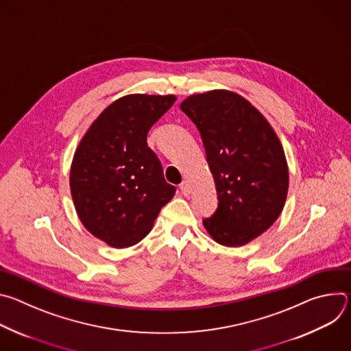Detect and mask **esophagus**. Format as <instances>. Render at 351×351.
I'll list each match as a JSON object with an SVG mask.
<instances>
[{
  "mask_svg": "<svg viewBox=\"0 0 351 351\" xmlns=\"http://www.w3.org/2000/svg\"><path fill=\"white\" fill-rule=\"evenodd\" d=\"M180 190H182V193L183 194H190V191H191V189H190V184H189V182L187 180H183L182 183H180Z\"/></svg>",
  "mask_w": 351,
  "mask_h": 351,
  "instance_id": "1",
  "label": "esophagus"
}]
</instances>
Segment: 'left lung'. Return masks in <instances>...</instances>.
<instances>
[{
    "label": "left lung",
    "instance_id": "obj_1",
    "mask_svg": "<svg viewBox=\"0 0 351 351\" xmlns=\"http://www.w3.org/2000/svg\"><path fill=\"white\" fill-rule=\"evenodd\" d=\"M202 134L218 208L203 221L219 244L240 247L268 230L289 189L283 147L264 115L229 90L193 94L180 104Z\"/></svg>",
    "mask_w": 351,
    "mask_h": 351
}]
</instances>
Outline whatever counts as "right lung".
<instances>
[{"label": "right lung", "instance_id": "1", "mask_svg": "<svg viewBox=\"0 0 351 351\" xmlns=\"http://www.w3.org/2000/svg\"><path fill=\"white\" fill-rule=\"evenodd\" d=\"M176 97L129 94L108 106L80 140L71 167V193L79 219L97 239L130 247L152 230L175 195L147 133Z\"/></svg>", "mask_w": 351, "mask_h": 351}]
</instances>
